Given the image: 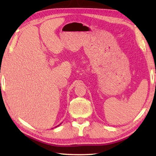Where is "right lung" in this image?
<instances>
[{
  "mask_svg": "<svg viewBox=\"0 0 156 156\" xmlns=\"http://www.w3.org/2000/svg\"><path fill=\"white\" fill-rule=\"evenodd\" d=\"M59 125H58V126H59Z\"/></svg>",
  "mask_w": 156,
  "mask_h": 156,
  "instance_id": "add662e5",
  "label": "right lung"
}]
</instances>
